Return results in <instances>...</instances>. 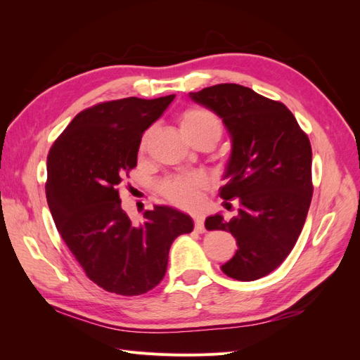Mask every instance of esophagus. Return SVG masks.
Segmentation results:
<instances>
[{"instance_id": "esophagus-1", "label": "esophagus", "mask_w": 360, "mask_h": 360, "mask_svg": "<svg viewBox=\"0 0 360 360\" xmlns=\"http://www.w3.org/2000/svg\"><path fill=\"white\" fill-rule=\"evenodd\" d=\"M193 222H195V231H198V233H204L205 231V228H204V216H201V214L193 216Z\"/></svg>"}]
</instances>
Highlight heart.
Returning a JSON list of instances; mask_svg holds the SVG:
<instances>
[{"instance_id": "obj_1", "label": "heart", "mask_w": 360, "mask_h": 360, "mask_svg": "<svg viewBox=\"0 0 360 360\" xmlns=\"http://www.w3.org/2000/svg\"><path fill=\"white\" fill-rule=\"evenodd\" d=\"M179 122L183 135L192 144L201 139H212L216 144L222 134V127L217 117L210 111L202 110V108H191V110L184 111ZM150 136L151 129H148L139 141V153L146 151ZM205 188L207 180L200 174H176V176H171L160 183V193L172 205L192 210L198 207Z\"/></svg>"}]
</instances>
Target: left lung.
I'll use <instances>...</instances> for the list:
<instances>
[{
  "instance_id": "obj_1",
  "label": "left lung",
  "mask_w": 360,
  "mask_h": 360,
  "mask_svg": "<svg viewBox=\"0 0 360 360\" xmlns=\"http://www.w3.org/2000/svg\"><path fill=\"white\" fill-rule=\"evenodd\" d=\"M191 99L222 118L233 150L221 188L237 198L230 221L214 214L207 230L231 233L238 249L221 267L237 281H255L281 266L296 245L312 200V150L288 108L238 84H217Z\"/></svg>"
}]
</instances>
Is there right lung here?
<instances>
[{
  "instance_id": "obj_1",
  "label": "right lung",
  "mask_w": 360,
  "mask_h": 360,
  "mask_svg": "<svg viewBox=\"0 0 360 360\" xmlns=\"http://www.w3.org/2000/svg\"><path fill=\"white\" fill-rule=\"evenodd\" d=\"M172 99L126 97L86 108L48 155L46 198L61 238L94 284L122 296L155 288L172 242L193 230L189 214L167 205L146 210L144 222L134 225L118 193L136 167L144 130Z\"/></svg>"
}]
</instances>
